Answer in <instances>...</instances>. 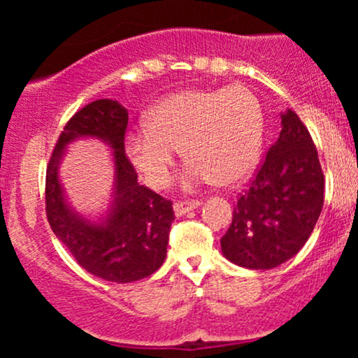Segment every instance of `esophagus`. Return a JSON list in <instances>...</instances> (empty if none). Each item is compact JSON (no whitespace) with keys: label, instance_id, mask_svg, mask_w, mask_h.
<instances>
[{"label":"esophagus","instance_id":"esophagus-1","mask_svg":"<svg viewBox=\"0 0 358 358\" xmlns=\"http://www.w3.org/2000/svg\"><path fill=\"white\" fill-rule=\"evenodd\" d=\"M200 205H202V203H200L199 200H192V202H176V203L173 205L175 215H176V217H182V215H185V213H187V212L195 210V208H199Z\"/></svg>","mask_w":358,"mask_h":358}]
</instances>
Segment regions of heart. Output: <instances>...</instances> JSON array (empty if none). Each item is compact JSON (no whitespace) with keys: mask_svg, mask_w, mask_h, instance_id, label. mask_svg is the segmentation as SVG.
<instances>
[{"mask_svg":"<svg viewBox=\"0 0 358 358\" xmlns=\"http://www.w3.org/2000/svg\"><path fill=\"white\" fill-rule=\"evenodd\" d=\"M266 119L249 89H190L148 110L145 129L127 134L126 153L148 187L168 183L178 150L190 159L185 190L203 183L236 185L256 171L264 148Z\"/></svg>","mask_w":358,"mask_h":358,"instance_id":"heart-1","label":"heart"}]
</instances>
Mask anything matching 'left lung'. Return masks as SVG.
Returning <instances> with one entry per match:
<instances>
[{"label":"left lung","instance_id":"8db88e82","mask_svg":"<svg viewBox=\"0 0 358 358\" xmlns=\"http://www.w3.org/2000/svg\"><path fill=\"white\" fill-rule=\"evenodd\" d=\"M324 176L313 139L296 116L281 113V133L220 239L222 254L248 269H273L296 256L323 208Z\"/></svg>","mask_w":358,"mask_h":358}]
</instances>
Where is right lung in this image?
Instances as JSON below:
<instances>
[{
	"instance_id": "1",
	"label": "right lung",
	"mask_w": 358,
	"mask_h": 358,
	"mask_svg": "<svg viewBox=\"0 0 358 358\" xmlns=\"http://www.w3.org/2000/svg\"><path fill=\"white\" fill-rule=\"evenodd\" d=\"M126 127L127 109L117 101L99 99L77 110L57 141L45 183L47 219L57 239L80 268L113 282L138 281L162 268L175 220L170 200L138 183L124 153ZM85 137L99 138L113 153V200L97 220L82 216L68 203L58 176L66 146Z\"/></svg>"
}]
</instances>
